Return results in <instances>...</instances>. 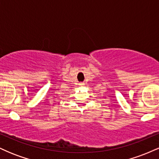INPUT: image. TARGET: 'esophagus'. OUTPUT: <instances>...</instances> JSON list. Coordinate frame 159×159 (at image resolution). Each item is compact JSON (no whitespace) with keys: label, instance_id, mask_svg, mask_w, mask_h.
Here are the masks:
<instances>
[{"label":"esophagus","instance_id":"esophagus-1","mask_svg":"<svg viewBox=\"0 0 159 159\" xmlns=\"http://www.w3.org/2000/svg\"><path fill=\"white\" fill-rule=\"evenodd\" d=\"M80 85H84V83H81L80 84Z\"/></svg>","mask_w":159,"mask_h":159}]
</instances>
